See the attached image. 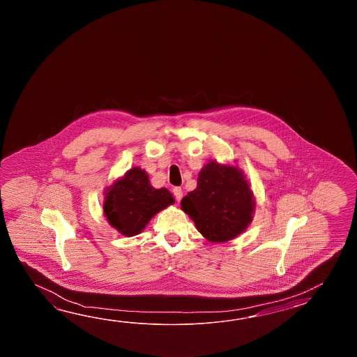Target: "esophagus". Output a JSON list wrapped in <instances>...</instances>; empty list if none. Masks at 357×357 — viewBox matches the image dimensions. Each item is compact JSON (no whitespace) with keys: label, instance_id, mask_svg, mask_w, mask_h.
I'll list each match as a JSON object with an SVG mask.
<instances>
[{"label":"esophagus","instance_id":"34e87169","mask_svg":"<svg viewBox=\"0 0 357 357\" xmlns=\"http://www.w3.org/2000/svg\"><path fill=\"white\" fill-rule=\"evenodd\" d=\"M182 194H183V192H182L181 188H178V186H177V188H174V195H175V199L177 202H180V200H181Z\"/></svg>","mask_w":357,"mask_h":357}]
</instances>
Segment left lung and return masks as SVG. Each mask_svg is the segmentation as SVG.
Masks as SVG:
<instances>
[{"instance_id": "obj_1", "label": "left lung", "mask_w": 357, "mask_h": 357, "mask_svg": "<svg viewBox=\"0 0 357 357\" xmlns=\"http://www.w3.org/2000/svg\"><path fill=\"white\" fill-rule=\"evenodd\" d=\"M254 206L252 191L243 172L217 162L204 166L199 172L197 189L181 200L183 212L212 243H225L245 231L252 220Z\"/></svg>"}]
</instances>
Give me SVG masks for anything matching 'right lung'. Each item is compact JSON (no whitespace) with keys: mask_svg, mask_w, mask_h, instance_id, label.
<instances>
[{"mask_svg":"<svg viewBox=\"0 0 357 357\" xmlns=\"http://www.w3.org/2000/svg\"><path fill=\"white\" fill-rule=\"evenodd\" d=\"M175 200L167 189H154L140 168L130 169L114 182L105 197L103 211L112 227L122 235L140 234L155 213Z\"/></svg>","mask_w":357,"mask_h":357,"instance_id":"right-lung-1","label":"right lung"}]
</instances>
